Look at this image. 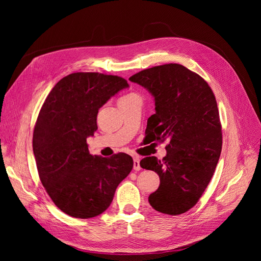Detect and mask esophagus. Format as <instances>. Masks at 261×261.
I'll use <instances>...</instances> for the list:
<instances>
[{
    "label": "esophagus",
    "mask_w": 261,
    "mask_h": 261,
    "mask_svg": "<svg viewBox=\"0 0 261 261\" xmlns=\"http://www.w3.org/2000/svg\"><path fill=\"white\" fill-rule=\"evenodd\" d=\"M133 159H134V170H135V171H139V170H140V164H139L140 159H139V156L134 155Z\"/></svg>",
    "instance_id": "34e87169"
}]
</instances>
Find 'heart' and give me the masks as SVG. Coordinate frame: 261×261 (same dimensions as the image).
<instances>
[{
  "instance_id": "obj_1",
  "label": "heart",
  "mask_w": 261,
  "mask_h": 261,
  "mask_svg": "<svg viewBox=\"0 0 261 261\" xmlns=\"http://www.w3.org/2000/svg\"><path fill=\"white\" fill-rule=\"evenodd\" d=\"M137 94H135V93H130V94H127V96H125V97H123V98H130V97H136Z\"/></svg>"
}]
</instances>
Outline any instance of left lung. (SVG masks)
<instances>
[{
    "label": "left lung",
    "mask_w": 261,
    "mask_h": 261,
    "mask_svg": "<svg viewBox=\"0 0 261 261\" xmlns=\"http://www.w3.org/2000/svg\"><path fill=\"white\" fill-rule=\"evenodd\" d=\"M154 98L155 114L148 118L151 141L169 139L162 160L146 156L140 167L154 171L159 188L149 203L161 213L177 216L193 208L215 173L222 149L216 97L207 82L179 64L154 66L129 77Z\"/></svg>",
    "instance_id": "1"
}]
</instances>
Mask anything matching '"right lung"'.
<instances>
[{
  "mask_svg": "<svg viewBox=\"0 0 261 261\" xmlns=\"http://www.w3.org/2000/svg\"><path fill=\"white\" fill-rule=\"evenodd\" d=\"M127 87L118 76L69 74L53 87L39 112L33 137L39 177L55 206L70 217L105 212L133 169L130 155H92L87 145L98 129L99 109Z\"/></svg>",
  "mask_w": 261,
  "mask_h": 261,
  "instance_id": "add662e5",
  "label": "right lung"
}]
</instances>
